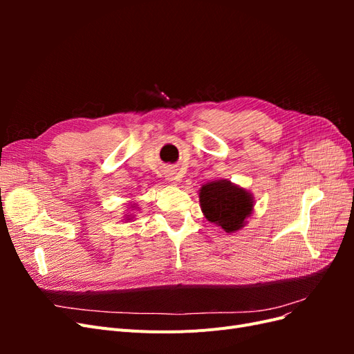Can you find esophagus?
Masks as SVG:
<instances>
[{"mask_svg":"<svg viewBox=\"0 0 354 354\" xmlns=\"http://www.w3.org/2000/svg\"><path fill=\"white\" fill-rule=\"evenodd\" d=\"M165 176L168 180H173V176H174V169H167L165 171Z\"/></svg>","mask_w":354,"mask_h":354,"instance_id":"esophagus-1","label":"esophagus"}]
</instances>
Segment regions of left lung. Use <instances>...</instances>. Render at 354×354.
I'll use <instances>...</instances> for the list:
<instances>
[{"label":"left lung","mask_w":354,"mask_h":354,"mask_svg":"<svg viewBox=\"0 0 354 354\" xmlns=\"http://www.w3.org/2000/svg\"><path fill=\"white\" fill-rule=\"evenodd\" d=\"M201 209L205 218L226 233L241 230L254 211V196L230 180H212L199 190Z\"/></svg>","instance_id":"1"}]
</instances>
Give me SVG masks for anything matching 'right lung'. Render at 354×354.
I'll return each mask as SVG.
<instances>
[{
  "mask_svg": "<svg viewBox=\"0 0 354 354\" xmlns=\"http://www.w3.org/2000/svg\"><path fill=\"white\" fill-rule=\"evenodd\" d=\"M131 208H134V207H131ZM125 217H127V220H131V218H133L131 214H128V216H125Z\"/></svg>",
  "mask_w": 354,
  "mask_h": 354,
  "instance_id": "1",
  "label": "right lung"
}]
</instances>
